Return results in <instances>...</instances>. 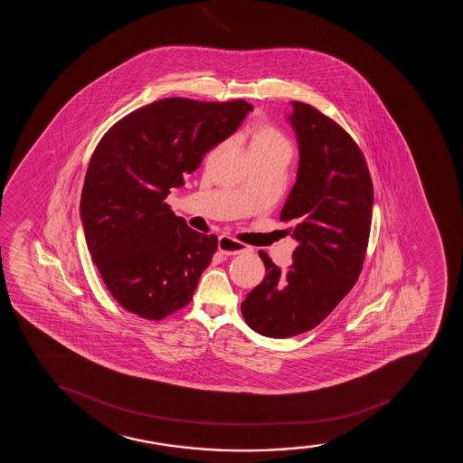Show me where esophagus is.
<instances>
[{"label": "esophagus", "instance_id": "1", "mask_svg": "<svg viewBox=\"0 0 463 463\" xmlns=\"http://www.w3.org/2000/svg\"><path fill=\"white\" fill-rule=\"evenodd\" d=\"M218 247L219 251L227 256L241 255V253H245V251H250L249 245L241 244V242L233 240V238H230V236H221Z\"/></svg>", "mask_w": 463, "mask_h": 463}]
</instances>
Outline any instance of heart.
Segmentation results:
<instances>
[{"label": "heart", "mask_w": 463, "mask_h": 463, "mask_svg": "<svg viewBox=\"0 0 463 463\" xmlns=\"http://www.w3.org/2000/svg\"><path fill=\"white\" fill-rule=\"evenodd\" d=\"M250 145L249 151H258V149H282L290 153V145L284 134L278 129L275 125H271L267 120L256 122L250 128Z\"/></svg>", "instance_id": "1"}]
</instances>
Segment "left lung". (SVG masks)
I'll return each instance as SVG.
<instances>
[{"mask_svg": "<svg viewBox=\"0 0 463 463\" xmlns=\"http://www.w3.org/2000/svg\"><path fill=\"white\" fill-rule=\"evenodd\" d=\"M299 144L297 182L279 219L292 223V266L260 251L266 277L241 312L260 335H299L329 317L362 273L373 222V186L351 134L303 101H290Z\"/></svg>", "mask_w": 463, "mask_h": 463, "instance_id": "obj_1", "label": "left lung"}]
</instances>
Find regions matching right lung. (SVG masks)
Returning a JSON list of instances; mask_svg holds the SVG:
<instances>
[{
    "mask_svg": "<svg viewBox=\"0 0 463 463\" xmlns=\"http://www.w3.org/2000/svg\"><path fill=\"white\" fill-rule=\"evenodd\" d=\"M251 109L242 99L168 97L129 112L97 144L81 222L101 279L128 312L157 321L192 301L218 238L190 229L165 197Z\"/></svg>",
    "mask_w": 463,
    "mask_h": 463,
    "instance_id": "obj_1",
    "label": "right lung"
}]
</instances>
